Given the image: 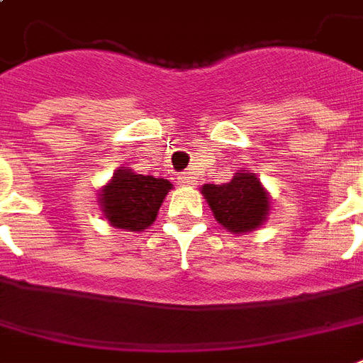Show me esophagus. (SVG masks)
Wrapping results in <instances>:
<instances>
[{"instance_id": "34e87169", "label": "esophagus", "mask_w": 363, "mask_h": 363, "mask_svg": "<svg viewBox=\"0 0 363 363\" xmlns=\"http://www.w3.org/2000/svg\"><path fill=\"white\" fill-rule=\"evenodd\" d=\"M179 182H181L182 186H194V184H198V181H196V177L188 175V173H184V175L179 177Z\"/></svg>"}]
</instances>
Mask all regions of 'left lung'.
<instances>
[{
	"label": "left lung",
	"instance_id": "obj_1",
	"mask_svg": "<svg viewBox=\"0 0 363 363\" xmlns=\"http://www.w3.org/2000/svg\"><path fill=\"white\" fill-rule=\"evenodd\" d=\"M201 192L216 220L233 233L259 228L269 211V198L252 173H238L226 184H205Z\"/></svg>",
	"mask_w": 363,
	"mask_h": 363
}]
</instances>
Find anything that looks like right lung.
Returning a JSON list of instances; mask_svg holds the SVG:
<instances>
[{"mask_svg":"<svg viewBox=\"0 0 363 363\" xmlns=\"http://www.w3.org/2000/svg\"><path fill=\"white\" fill-rule=\"evenodd\" d=\"M167 179L135 175L130 169H118L113 181L101 190V209L105 218L116 228L141 232L156 220L160 205L169 192Z\"/></svg>","mask_w":363,"mask_h":363,"instance_id":"1","label":"right lung"}]
</instances>
